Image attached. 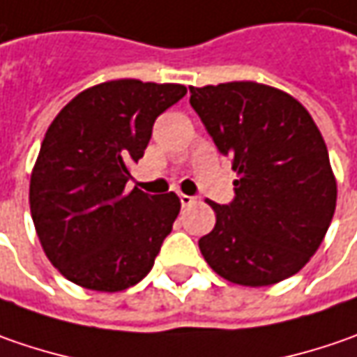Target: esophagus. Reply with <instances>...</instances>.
<instances>
[{
    "label": "esophagus",
    "instance_id": "34e87169",
    "mask_svg": "<svg viewBox=\"0 0 357 357\" xmlns=\"http://www.w3.org/2000/svg\"><path fill=\"white\" fill-rule=\"evenodd\" d=\"M178 199H181V204H183V206H190V204L197 202L195 197H188V195H178Z\"/></svg>",
    "mask_w": 357,
    "mask_h": 357
}]
</instances>
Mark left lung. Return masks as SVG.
I'll return each mask as SVG.
<instances>
[{
	"instance_id": "8db88e82",
	"label": "left lung",
	"mask_w": 357,
	"mask_h": 357,
	"mask_svg": "<svg viewBox=\"0 0 357 357\" xmlns=\"http://www.w3.org/2000/svg\"><path fill=\"white\" fill-rule=\"evenodd\" d=\"M190 105L238 174L230 204L208 202L216 225L199 240L204 260L240 286L294 276L336 211V176L314 119L292 95L254 81L190 87Z\"/></svg>"
}]
</instances>
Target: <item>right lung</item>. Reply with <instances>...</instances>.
I'll return each mask as SVG.
<instances>
[{
  "instance_id": "right-lung-1",
  "label": "right lung",
  "mask_w": 357,
  "mask_h": 357,
  "mask_svg": "<svg viewBox=\"0 0 357 357\" xmlns=\"http://www.w3.org/2000/svg\"><path fill=\"white\" fill-rule=\"evenodd\" d=\"M185 95L178 83L107 81L79 93L49 125L29 206L43 252L67 280L121 292L151 272L181 200L125 186L157 117Z\"/></svg>"
}]
</instances>
